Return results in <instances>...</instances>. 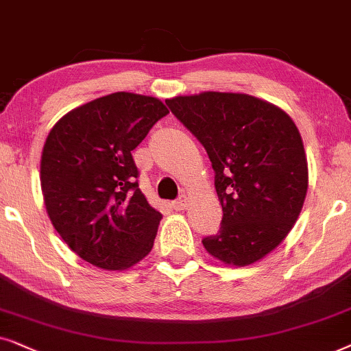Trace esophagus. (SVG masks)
<instances>
[{
	"instance_id": "34e87169",
	"label": "esophagus",
	"mask_w": 351,
	"mask_h": 351,
	"mask_svg": "<svg viewBox=\"0 0 351 351\" xmlns=\"http://www.w3.org/2000/svg\"><path fill=\"white\" fill-rule=\"evenodd\" d=\"M171 205L175 210H184L186 207H188V197H186V195H181V197L176 199Z\"/></svg>"
}]
</instances>
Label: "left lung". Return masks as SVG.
Masks as SVG:
<instances>
[{
  "label": "left lung",
  "instance_id": "8db88e82",
  "mask_svg": "<svg viewBox=\"0 0 351 351\" xmlns=\"http://www.w3.org/2000/svg\"><path fill=\"white\" fill-rule=\"evenodd\" d=\"M202 143L223 208L218 234L202 241L213 258L249 266L286 239L308 191L297 125L281 107L245 93L204 91L165 101Z\"/></svg>",
  "mask_w": 351,
  "mask_h": 351
}]
</instances>
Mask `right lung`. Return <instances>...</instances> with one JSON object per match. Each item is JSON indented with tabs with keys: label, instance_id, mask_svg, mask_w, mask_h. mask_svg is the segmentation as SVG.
Returning <instances> with one entry per match:
<instances>
[{
	"label": "right lung",
	"instance_id": "add662e5",
	"mask_svg": "<svg viewBox=\"0 0 351 351\" xmlns=\"http://www.w3.org/2000/svg\"><path fill=\"white\" fill-rule=\"evenodd\" d=\"M167 114L157 97L119 91L67 112L46 138V212L70 250L93 266L123 271L152 250L162 213L134 181L132 151Z\"/></svg>",
	"mask_w": 351,
	"mask_h": 351
}]
</instances>
